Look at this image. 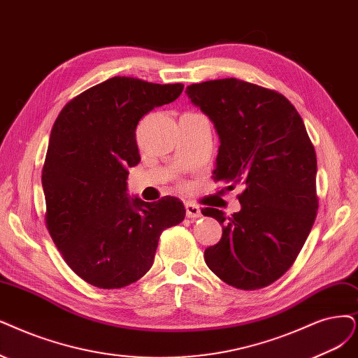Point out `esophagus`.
<instances>
[{"label": "esophagus", "mask_w": 358, "mask_h": 358, "mask_svg": "<svg viewBox=\"0 0 358 358\" xmlns=\"http://www.w3.org/2000/svg\"><path fill=\"white\" fill-rule=\"evenodd\" d=\"M186 208V217L187 218H199L201 217V209L194 203H186L184 205Z\"/></svg>", "instance_id": "esophagus-1"}]
</instances>
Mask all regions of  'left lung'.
<instances>
[{
	"mask_svg": "<svg viewBox=\"0 0 358 358\" xmlns=\"http://www.w3.org/2000/svg\"><path fill=\"white\" fill-rule=\"evenodd\" d=\"M186 92L220 136L214 181L243 187L231 217L202 209L224 224L220 242L205 249L206 266L236 289L266 287L292 267L315 221L314 145L295 106L274 90L226 78Z\"/></svg>",
	"mask_w": 358,
	"mask_h": 358,
	"instance_id": "8db88e82",
	"label": "left lung"
}]
</instances>
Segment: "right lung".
Listing matches in <instances>:
<instances>
[{"label":"right lung","instance_id":"add662e5","mask_svg":"<svg viewBox=\"0 0 358 358\" xmlns=\"http://www.w3.org/2000/svg\"><path fill=\"white\" fill-rule=\"evenodd\" d=\"M182 88L113 76L73 97L52 125L43 166L45 226L64 262L92 286L141 279L162 231L186 215L177 197L149 203L127 194L128 168L140 162L138 121Z\"/></svg>","mask_w":358,"mask_h":358}]
</instances>
